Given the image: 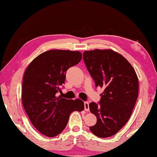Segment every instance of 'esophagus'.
I'll list each match as a JSON object with an SVG mask.
<instances>
[{
  "mask_svg": "<svg viewBox=\"0 0 157 157\" xmlns=\"http://www.w3.org/2000/svg\"><path fill=\"white\" fill-rule=\"evenodd\" d=\"M84 110L86 111H89V103L88 102H84Z\"/></svg>",
  "mask_w": 157,
  "mask_h": 157,
  "instance_id": "esophagus-1",
  "label": "esophagus"
}]
</instances>
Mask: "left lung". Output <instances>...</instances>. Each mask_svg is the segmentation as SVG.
<instances>
[{
    "instance_id": "8db88e82",
    "label": "left lung",
    "mask_w": 157,
    "mask_h": 157,
    "mask_svg": "<svg viewBox=\"0 0 157 157\" xmlns=\"http://www.w3.org/2000/svg\"><path fill=\"white\" fill-rule=\"evenodd\" d=\"M87 70L95 87L103 88L98 103L89 104L97 123L90 127L96 136L115 135L132 115L139 94V80L125 58L111 50L95 49L83 52Z\"/></svg>"
}]
</instances>
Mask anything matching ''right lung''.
<instances>
[{
	"mask_svg": "<svg viewBox=\"0 0 157 157\" xmlns=\"http://www.w3.org/2000/svg\"><path fill=\"white\" fill-rule=\"evenodd\" d=\"M82 59V53L52 50L36 57L28 66L23 76L22 103L33 126L41 134L54 137L67 124L71 113L84 109L81 100L58 96L70 67Z\"/></svg>",
	"mask_w": 157,
	"mask_h": 157,
	"instance_id": "add662e5",
	"label": "right lung"
}]
</instances>
